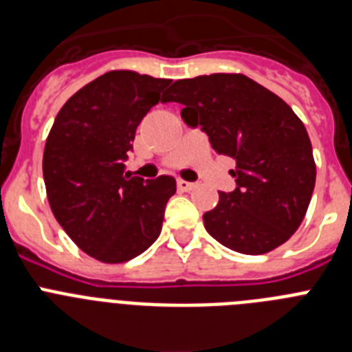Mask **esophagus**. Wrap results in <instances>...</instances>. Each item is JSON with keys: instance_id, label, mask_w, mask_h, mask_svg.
Segmentation results:
<instances>
[{"instance_id": "esophagus-1", "label": "esophagus", "mask_w": 352, "mask_h": 352, "mask_svg": "<svg viewBox=\"0 0 352 352\" xmlns=\"http://www.w3.org/2000/svg\"><path fill=\"white\" fill-rule=\"evenodd\" d=\"M178 188L182 192H190L195 188V183H190V182H185V179H178Z\"/></svg>"}]
</instances>
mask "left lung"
I'll use <instances>...</instances> for the list:
<instances>
[{
  "label": "left lung",
  "instance_id": "left-lung-1",
  "mask_svg": "<svg viewBox=\"0 0 352 352\" xmlns=\"http://www.w3.org/2000/svg\"><path fill=\"white\" fill-rule=\"evenodd\" d=\"M162 102L183 105L211 148L236 160V188L219 192L204 227L231 250L261 256L291 238L309 210L316 162L309 133L291 107L243 74L179 79Z\"/></svg>",
  "mask_w": 352,
  "mask_h": 352
}]
</instances>
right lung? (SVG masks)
I'll return each instance as SVG.
<instances>
[{
  "label": "right lung",
  "mask_w": 352,
  "mask_h": 352,
  "mask_svg": "<svg viewBox=\"0 0 352 352\" xmlns=\"http://www.w3.org/2000/svg\"><path fill=\"white\" fill-rule=\"evenodd\" d=\"M169 84L132 70L107 72L72 95L56 116L42 164L49 204L93 259L126 263L160 236L176 179L130 178L123 162L139 123Z\"/></svg>",
  "instance_id": "obj_1"
}]
</instances>
